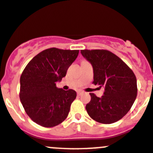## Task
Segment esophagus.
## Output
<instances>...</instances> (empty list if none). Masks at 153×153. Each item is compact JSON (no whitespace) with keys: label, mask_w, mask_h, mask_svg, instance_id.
I'll use <instances>...</instances> for the list:
<instances>
[{"label":"esophagus","mask_w":153,"mask_h":153,"mask_svg":"<svg viewBox=\"0 0 153 153\" xmlns=\"http://www.w3.org/2000/svg\"><path fill=\"white\" fill-rule=\"evenodd\" d=\"M83 91H78V95H79V96H81V94H83Z\"/></svg>","instance_id":"1"}]
</instances>
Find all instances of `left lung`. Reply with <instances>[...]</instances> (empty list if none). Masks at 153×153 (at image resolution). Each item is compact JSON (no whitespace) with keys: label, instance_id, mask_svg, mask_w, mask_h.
<instances>
[{"label":"left lung","instance_id":"1","mask_svg":"<svg viewBox=\"0 0 153 153\" xmlns=\"http://www.w3.org/2000/svg\"><path fill=\"white\" fill-rule=\"evenodd\" d=\"M82 56L93 67V83L104 89L98 97L90 93L86 109L100 123H116L130 111L137 95V81L131 69L121 59L105 50H82Z\"/></svg>","mask_w":153,"mask_h":153}]
</instances>
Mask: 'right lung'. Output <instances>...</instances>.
I'll use <instances>...</instances> for the list:
<instances>
[{"instance_id": "obj_1", "label": "right lung", "mask_w": 153, "mask_h": 153, "mask_svg": "<svg viewBox=\"0 0 153 153\" xmlns=\"http://www.w3.org/2000/svg\"><path fill=\"white\" fill-rule=\"evenodd\" d=\"M79 51L45 50L30 61L20 76V99L28 117L45 128L59 125L68 116L76 91L56 87L66 76Z\"/></svg>"}]
</instances>
